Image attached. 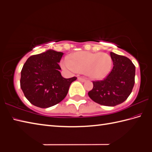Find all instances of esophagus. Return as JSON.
<instances>
[{
  "label": "esophagus",
  "mask_w": 152,
  "mask_h": 152,
  "mask_svg": "<svg viewBox=\"0 0 152 152\" xmlns=\"http://www.w3.org/2000/svg\"><path fill=\"white\" fill-rule=\"evenodd\" d=\"M78 80H80V81H81V82H85L86 79H85V78H83V77H78Z\"/></svg>",
  "instance_id": "1"
}]
</instances>
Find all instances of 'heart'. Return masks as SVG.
<instances>
[{
	"label": "heart",
	"mask_w": 152,
	"mask_h": 152,
	"mask_svg": "<svg viewBox=\"0 0 152 152\" xmlns=\"http://www.w3.org/2000/svg\"><path fill=\"white\" fill-rule=\"evenodd\" d=\"M113 61L110 55L104 53L79 51L73 54L72 59L65 57L61 61L64 69L71 72L85 73L90 78L101 80L110 73Z\"/></svg>",
	"instance_id": "obj_1"
}]
</instances>
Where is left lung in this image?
<instances>
[{
	"label": "left lung",
	"instance_id": "8db88e82",
	"mask_svg": "<svg viewBox=\"0 0 152 152\" xmlns=\"http://www.w3.org/2000/svg\"><path fill=\"white\" fill-rule=\"evenodd\" d=\"M113 67L103 80H94L89 97L104 106L114 107L125 102L134 85L135 66L127 57L110 52Z\"/></svg>",
	"mask_w": 152,
	"mask_h": 152
}]
</instances>
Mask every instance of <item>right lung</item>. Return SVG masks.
I'll return each instance as SVG.
<instances>
[{
  "label": "right lung",
  "mask_w": 152,
  "mask_h": 152,
  "mask_svg": "<svg viewBox=\"0 0 152 152\" xmlns=\"http://www.w3.org/2000/svg\"><path fill=\"white\" fill-rule=\"evenodd\" d=\"M63 53L49 50L32 55L23 65L20 85L30 103L40 108H48L65 98L71 84L76 77L65 79L58 64Z\"/></svg>",
  "instance_id": "right-lung-1"
}]
</instances>
